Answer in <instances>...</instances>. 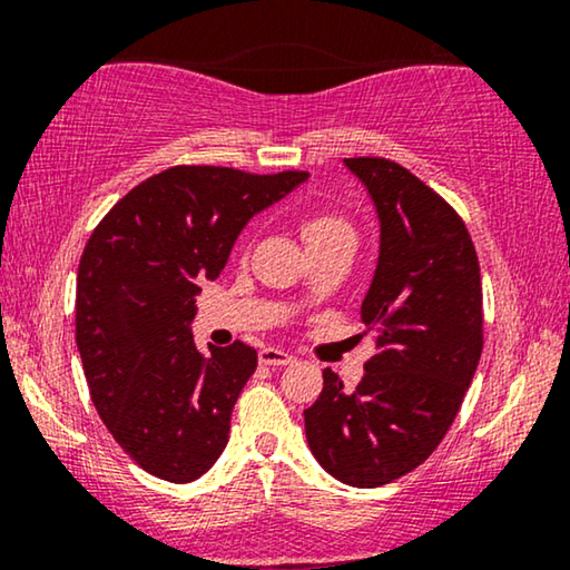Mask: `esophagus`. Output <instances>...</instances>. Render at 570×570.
Instances as JSON below:
<instances>
[{
	"label": "esophagus",
	"instance_id": "esophagus-1",
	"mask_svg": "<svg viewBox=\"0 0 570 570\" xmlns=\"http://www.w3.org/2000/svg\"><path fill=\"white\" fill-rule=\"evenodd\" d=\"M259 363L262 365H287V363H293V355L285 353V350H279V347H264L259 353Z\"/></svg>",
	"mask_w": 570,
	"mask_h": 570
}]
</instances>
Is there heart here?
Listing matches in <instances>:
<instances>
[{
	"label": "heart",
	"instance_id": "1",
	"mask_svg": "<svg viewBox=\"0 0 570 570\" xmlns=\"http://www.w3.org/2000/svg\"><path fill=\"white\" fill-rule=\"evenodd\" d=\"M301 236L306 240L311 252H318V248L345 244V240H355V228L353 223L347 220L345 215H340L337 209L330 207H314L306 209L301 215Z\"/></svg>",
	"mask_w": 570,
	"mask_h": 570
}]
</instances>
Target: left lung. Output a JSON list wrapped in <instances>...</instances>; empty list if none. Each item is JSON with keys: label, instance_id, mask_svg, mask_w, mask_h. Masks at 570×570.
<instances>
[{"label": "left lung", "instance_id": "left-lung-1", "mask_svg": "<svg viewBox=\"0 0 570 570\" xmlns=\"http://www.w3.org/2000/svg\"><path fill=\"white\" fill-rule=\"evenodd\" d=\"M376 205L381 252L361 318L376 355L353 392L324 368L303 412L332 478L379 488L425 462L462 407L482 353L478 252L456 209L386 158H345Z\"/></svg>", "mask_w": 570, "mask_h": 570}]
</instances>
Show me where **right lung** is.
Returning a JSON list of instances; mask_svg holds the SVG:
<instances>
[{"label":"right lung","instance_id":"obj_1","mask_svg":"<svg viewBox=\"0 0 570 570\" xmlns=\"http://www.w3.org/2000/svg\"><path fill=\"white\" fill-rule=\"evenodd\" d=\"M306 178L174 166L124 194L92 230L77 269V350L100 420L155 478L184 485L223 454L256 350L236 340L202 355L194 295L220 275L244 225Z\"/></svg>","mask_w":570,"mask_h":570}]
</instances>
